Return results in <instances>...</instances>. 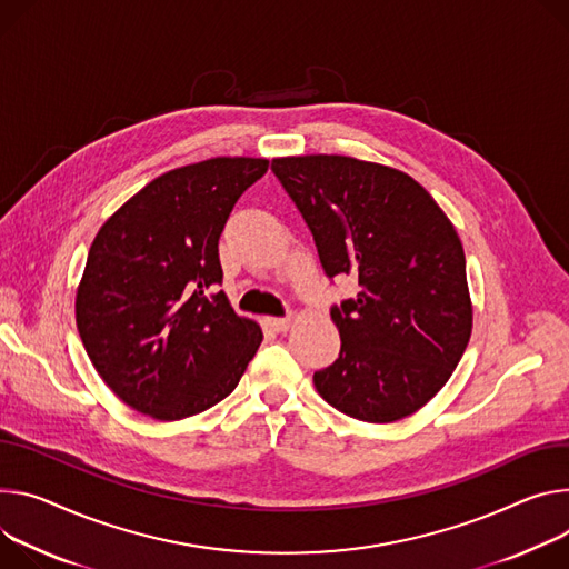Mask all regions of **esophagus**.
Segmentation results:
<instances>
[{
  "mask_svg": "<svg viewBox=\"0 0 569 569\" xmlns=\"http://www.w3.org/2000/svg\"><path fill=\"white\" fill-rule=\"evenodd\" d=\"M268 325H270L274 331L283 333V331H288V329H290L292 318H290V316H286V318H268Z\"/></svg>",
  "mask_w": 569,
  "mask_h": 569,
  "instance_id": "obj_1",
  "label": "esophagus"
}]
</instances>
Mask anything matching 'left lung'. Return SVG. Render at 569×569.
Wrapping results in <instances>:
<instances>
[{
  "mask_svg": "<svg viewBox=\"0 0 569 569\" xmlns=\"http://www.w3.org/2000/svg\"><path fill=\"white\" fill-rule=\"evenodd\" d=\"M272 172L313 233L325 274L358 279L331 303L340 353L313 375L322 399L363 422L422 408L470 342L460 238L408 174L349 157L274 159Z\"/></svg>",
  "mask_w": 569,
  "mask_h": 569,
  "instance_id": "left-lung-1",
  "label": "left lung"
}]
</instances>
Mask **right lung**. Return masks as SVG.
<instances>
[{
	"instance_id": "add662e5",
	"label": "right lung",
	"mask_w": 569,
	"mask_h": 569,
	"mask_svg": "<svg viewBox=\"0 0 569 569\" xmlns=\"http://www.w3.org/2000/svg\"><path fill=\"white\" fill-rule=\"evenodd\" d=\"M266 159H211L147 183L99 229L77 290V327L99 377L153 420L233 392L263 340L222 286L220 236Z\"/></svg>"
}]
</instances>
